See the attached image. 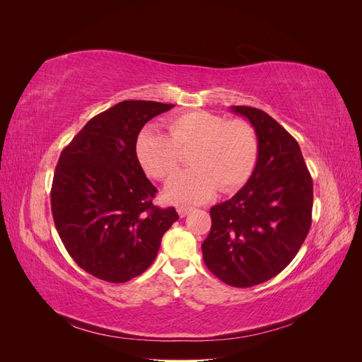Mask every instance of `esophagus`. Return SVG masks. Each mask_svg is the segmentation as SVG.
I'll use <instances>...</instances> for the list:
<instances>
[{
	"instance_id": "esophagus-1",
	"label": "esophagus",
	"mask_w": 362,
	"mask_h": 362,
	"mask_svg": "<svg viewBox=\"0 0 362 362\" xmlns=\"http://www.w3.org/2000/svg\"><path fill=\"white\" fill-rule=\"evenodd\" d=\"M192 210H193V206H187V205H177V211H178V214H180L181 217L187 216Z\"/></svg>"
}]
</instances>
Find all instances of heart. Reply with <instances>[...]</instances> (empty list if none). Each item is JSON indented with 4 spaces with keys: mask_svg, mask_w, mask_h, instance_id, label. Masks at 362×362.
Returning a JSON list of instances; mask_svg holds the SVG:
<instances>
[{
    "mask_svg": "<svg viewBox=\"0 0 362 362\" xmlns=\"http://www.w3.org/2000/svg\"><path fill=\"white\" fill-rule=\"evenodd\" d=\"M169 134L145 128L136 140V156L149 177L166 181L190 151L193 168L178 173L166 187L173 202H202L221 189L234 192L249 181L259 156L255 128L246 120H228L210 112H189L168 122Z\"/></svg>",
    "mask_w": 362,
    "mask_h": 362,
    "instance_id": "b5f03b06",
    "label": "heart"
}]
</instances>
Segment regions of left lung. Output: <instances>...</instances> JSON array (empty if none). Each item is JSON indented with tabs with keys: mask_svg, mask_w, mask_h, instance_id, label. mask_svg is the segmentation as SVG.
I'll use <instances>...</instances> for the list:
<instances>
[{
	"mask_svg": "<svg viewBox=\"0 0 362 362\" xmlns=\"http://www.w3.org/2000/svg\"><path fill=\"white\" fill-rule=\"evenodd\" d=\"M255 128L259 156L249 181L211 206L202 243L205 266L233 287L276 276L298 254L311 228L313 180L299 144L266 112L233 105Z\"/></svg>",
	"mask_w": 362,
	"mask_h": 362,
	"instance_id": "obj_1",
	"label": "left lung"
}]
</instances>
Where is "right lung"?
Instances as JSON below:
<instances>
[{
  "instance_id": "1",
  "label": "right lung",
  "mask_w": 362,
  "mask_h": 362,
  "mask_svg": "<svg viewBox=\"0 0 362 362\" xmlns=\"http://www.w3.org/2000/svg\"><path fill=\"white\" fill-rule=\"evenodd\" d=\"M172 107L122 101L92 117L62 151L51 187L54 223L72 259L98 279L141 275L180 218L173 206L152 204L157 189L136 156L140 129Z\"/></svg>"
}]
</instances>
